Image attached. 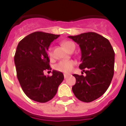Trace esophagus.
Masks as SVG:
<instances>
[{
  "mask_svg": "<svg viewBox=\"0 0 126 126\" xmlns=\"http://www.w3.org/2000/svg\"><path fill=\"white\" fill-rule=\"evenodd\" d=\"M69 76V75H68V74H64V78H65V79L67 78Z\"/></svg>",
  "mask_w": 126,
  "mask_h": 126,
  "instance_id": "34e87169",
  "label": "esophagus"
}]
</instances>
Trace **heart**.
Listing matches in <instances>:
<instances>
[{"label":"heart","instance_id":"obj_1","mask_svg":"<svg viewBox=\"0 0 126 126\" xmlns=\"http://www.w3.org/2000/svg\"><path fill=\"white\" fill-rule=\"evenodd\" d=\"M62 45L68 52H69L74 47H75V44L71 41L63 42L62 43ZM48 54L50 56H52V51L51 48H50L48 49ZM75 65H76V63L73 61H61L60 62H59L55 65V68L57 71L65 73V74H68L73 70Z\"/></svg>","mask_w":126,"mask_h":126}]
</instances>
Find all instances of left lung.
Masks as SVG:
<instances>
[{"label": "left lung", "instance_id": "1", "mask_svg": "<svg viewBox=\"0 0 126 126\" xmlns=\"http://www.w3.org/2000/svg\"><path fill=\"white\" fill-rule=\"evenodd\" d=\"M68 37L79 44V67L86 74L73 75L76 82L72 86V91L79 100L90 103L101 96L111 84L114 74L113 48L107 39L95 32Z\"/></svg>", "mask_w": 126, "mask_h": 126}]
</instances>
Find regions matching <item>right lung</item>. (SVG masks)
<instances>
[{"mask_svg": "<svg viewBox=\"0 0 126 126\" xmlns=\"http://www.w3.org/2000/svg\"><path fill=\"white\" fill-rule=\"evenodd\" d=\"M59 35L36 32L26 36L17 45L14 61L21 87L32 100L46 103L57 94L64 76L53 70L51 76H44L50 69L47 50L50 44Z\"/></svg>", "mask_w": 126, "mask_h": 126, "instance_id": "add662e5", "label": "right lung"}]
</instances>
